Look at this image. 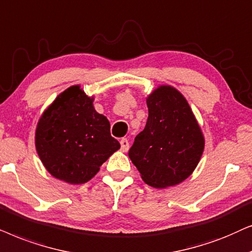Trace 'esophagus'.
<instances>
[{
    "mask_svg": "<svg viewBox=\"0 0 252 252\" xmlns=\"http://www.w3.org/2000/svg\"><path fill=\"white\" fill-rule=\"evenodd\" d=\"M120 144H121V150H122L123 152H126V151L129 150L130 146H129L128 139H126V138H122V139H121Z\"/></svg>",
    "mask_w": 252,
    "mask_h": 252,
    "instance_id": "obj_1",
    "label": "esophagus"
}]
</instances>
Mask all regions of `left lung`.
I'll list each match as a JSON object with an SVG mask.
<instances>
[{
  "mask_svg": "<svg viewBox=\"0 0 252 252\" xmlns=\"http://www.w3.org/2000/svg\"><path fill=\"white\" fill-rule=\"evenodd\" d=\"M149 117L129 158L144 182L157 189L187 180L198 165L205 139L187 99L175 87L160 85L146 98Z\"/></svg>",
  "mask_w": 252,
  "mask_h": 252,
  "instance_id": "obj_1",
  "label": "left lung"
}]
</instances>
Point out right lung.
<instances>
[{
  "instance_id": "1",
  "label": "right lung",
  "mask_w": 252,
  "mask_h": 252,
  "mask_svg": "<svg viewBox=\"0 0 252 252\" xmlns=\"http://www.w3.org/2000/svg\"><path fill=\"white\" fill-rule=\"evenodd\" d=\"M79 85L56 96L39 119L35 149L45 168L70 184L89 182L121 145L110 136L106 116Z\"/></svg>"
}]
</instances>
